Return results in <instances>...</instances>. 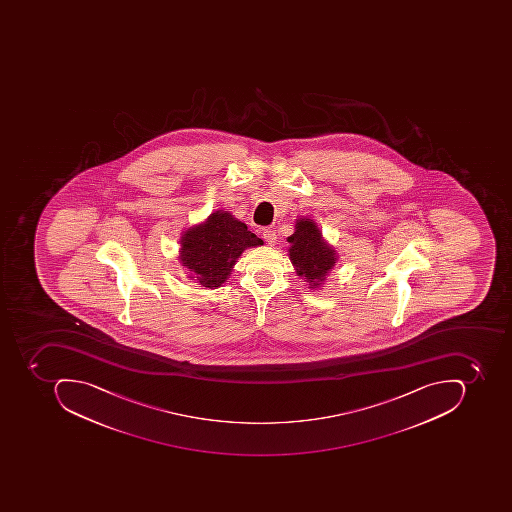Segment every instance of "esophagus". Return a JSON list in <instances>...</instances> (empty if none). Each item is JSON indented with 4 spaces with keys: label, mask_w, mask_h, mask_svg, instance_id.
<instances>
[{
    "label": "esophagus",
    "mask_w": 512,
    "mask_h": 512,
    "mask_svg": "<svg viewBox=\"0 0 512 512\" xmlns=\"http://www.w3.org/2000/svg\"><path fill=\"white\" fill-rule=\"evenodd\" d=\"M263 238L266 243L272 246V244L277 243V232L272 231V229H264Z\"/></svg>",
    "instance_id": "1"
}]
</instances>
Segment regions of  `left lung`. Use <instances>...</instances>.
Masks as SVG:
<instances>
[{
	"label": "left lung",
	"mask_w": 512,
	"mask_h": 512,
	"mask_svg": "<svg viewBox=\"0 0 512 512\" xmlns=\"http://www.w3.org/2000/svg\"><path fill=\"white\" fill-rule=\"evenodd\" d=\"M289 258L298 277L308 281L312 289L320 288L326 275L337 263V252L324 240L311 218H298L295 232L288 237Z\"/></svg>",
	"instance_id": "left-lung-1"
}]
</instances>
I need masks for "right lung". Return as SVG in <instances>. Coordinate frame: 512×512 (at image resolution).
I'll return each mask as SVG.
<instances>
[{"instance_id":"obj_1","label":"right lung","mask_w":512,"mask_h":512,"mask_svg":"<svg viewBox=\"0 0 512 512\" xmlns=\"http://www.w3.org/2000/svg\"><path fill=\"white\" fill-rule=\"evenodd\" d=\"M180 244L178 258L189 278L204 289H217L228 280L244 249L261 246L263 240L231 212L215 211L204 223L184 232Z\"/></svg>"}]
</instances>
